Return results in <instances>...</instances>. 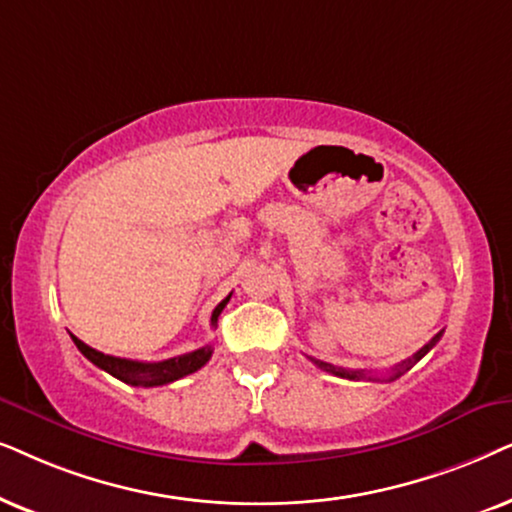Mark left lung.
<instances>
[{
    "instance_id": "1",
    "label": "left lung",
    "mask_w": 512,
    "mask_h": 512,
    "mask_svg": "<svg viewBox=\"0 0 512 512\" xmlns=\"http://www.w3.org/2000/svg\"><path fill=\"white\" fill-rule=\"evenodd\" d=\"M445 332V330H442ZM442 332H438V335H435L431 342H428L426 346H421V349L414 353L412 358H407V360H403V363L400 365H395V367H391V370H388V374H384V379H379V377H370V374H367L365 370H346V367H337V365H330V363H323V360H316V358H311L313 363H316L320 370H325V372H330V374H335V377H342V379H370V381H393V379H398V377H403V374L410 370V367H414L419 363L421 358L426 356L428 351L433 349L435 344L440 342V337H442Z\"/></svg>"
}]
</instances>
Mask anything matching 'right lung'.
Listing matches in <instances>:
<instances>
[{"label": "right lung", "mask_w": 512, "mask_h": 512, "mask_svg": "<svg viewBox=\"0 0 512 512\" xmlns=\"http://www.w3.org/2000/svg\"><path fill=\"white\" fill-rule=\"evenodd\" d=\"M229 299H231V295L224 297L222 302L215 306L213 316H210V325H213V327L217 325V316H220ZM72 342L77 344V349L84 353V356L91 360L93 365H98L100 370L112 374V377L124 381V384L142 386V388L163 386V384H170V381L187 377V374L201 370V367L210 360V356H213V346L206 344V346H201V349H196L192 353H185V356L161 360V363H140V360L117 358V356H107V353H102V351H95L74 335H72Z\"/></svg>", "instance_id": "1"}]
</instances>
